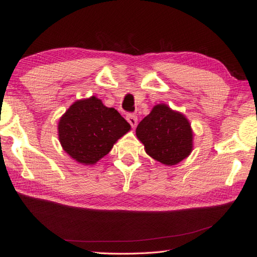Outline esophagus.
I'll use <instances>...</instances> for the list:
<instances>
[{"label": "esophagus", "instance_id": "esophagus-1", "mask_svg": "<svg viewBox=\"0 0 257 257\" xmlns=\"http://www.w3.org/2000/svg\"><path fill=\"white\" fill-rule=\"evenodd\" d=\"M125 119H127V121L130 123V125H132L133 128H135L138 123V118L135 113H128L127 117H125Z\"/></svg>", "mask_w": 257, "mask_h": 257}]
</instances>
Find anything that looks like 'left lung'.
I'll use <instances>...</instances> for the list:
<instances>
[{
	"label": "left lung",
	"instance_id": "8db88e82",
	"mask_svg": "<svg viewBox=\"0 0 257 257\" xmlns=\"http://www.w3.org/2000/svg\"><path fill=\"white\" fill-rule=\"evenodd\" d=\"M151 158L166 166H174L185 159L193 149V133L184 114L166 103L152 108L136 129Z\"/></svg>",
	"mask_w": 257,
	"mask_h": 257
}]
</instances>
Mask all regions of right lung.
I'll return each instance as SVG.
<instances>
[{
  "instance_id": "1",
  "label": "right lung",
  "mask_w": 257,
  "mask_h": 257,
  "mask_svg": "<svg viewBox=\"0 0 257 257\" xmlns=\"http://www.w3.org/2000/svg\"><path fill=\"white\" fill-rule=\"evenodd\" d=\"M130 130L114 108L95 96L75 101L58 122V139L65 152L81 165H95Z\"/></svg>"
}]
</instances>
